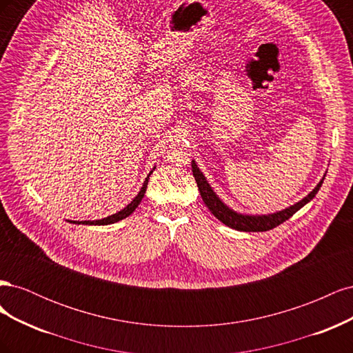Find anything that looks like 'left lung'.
<instances>
[{
	"mask_svg": "<svg viewBox=\"0 0 353 353\" xmlns=\"http://www.w3.org/2000/svg\"><path fill=\"white\" fill-rule=\"evenodd\" d=\"M191 169H193V175L196 178L200 196H201L203 201H205L208 209L213 213V216L219 219L222 223H225L227 227H230L232 230L245 231V232L268 231V230L279 227L280 223H283L284 221L293 216L299 209H302L305 205H307V203L315 197V194L318 193L319 188H321V185L324 183V178H325V175H324V178L319 181L311 193H309L306 197H303L301 201L294 203V205H292L290 208H285L283 210L274 212V213H266V215H250V213H240L237 210L231 209L218 197V194L213 191V188L208 183L206 176L203 175V172L199 169L196 160H191Z\"/></svg>",
	"mask_w": 353,
	"mask_h": 353,
	"instance_id": "left-lung-1",
	"label": "left lung"
}]
</instances>
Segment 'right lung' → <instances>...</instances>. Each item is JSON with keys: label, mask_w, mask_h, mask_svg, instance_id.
I'll return each instance as SVG.
<instances>
[{"label": "right lung", "mask_w": 353, "mask_h": 353, "mask_svg": "<svg viewBox=\"0 0 353 353\" xmlns=\"http://www.w3.org/2000/svg\"><path fill=\"white\" fill-rule=\"evenodd\" d=\"M154 169H156V168H153V169L150 170V174L147 175V178H145V181H144V184H143L141 190L138 191V194L132 199V201L130 203V205L125 206L122 210L113 213V215H110V216H108V218H101V219H95V221H69V222H72V223H78V225H81V223H82V225H110V223L119 222V221H122V219L128 218L130 215H132L134 210L138 208V205H140L141 200H143V197H144V194H145V190H147L148 179H150V175L153 174V170H154Z\"/></svg>", "instance_id": "right-lung-1"}]
</instances>
